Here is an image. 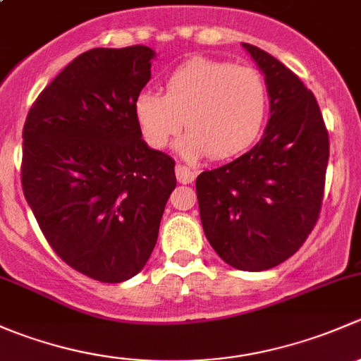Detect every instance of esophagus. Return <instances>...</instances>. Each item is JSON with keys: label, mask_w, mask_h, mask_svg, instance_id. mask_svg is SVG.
Wrapping results in <instances>:
<instances>
[{"label": "esophagus", "mask_w": 361, "mask_h": 361, "mask_svg": "<svg viewBox=\"0 0 361 361\" xmlns=\"http://www.w3.org/2000/svg\"><path fill=\"white\" fill-rule=\"evenodd\" d=\"M174 171H176V178L180 183H192L194 178L197 176V173H195L194 169H190V167L187 166H181V164H178V166L174 167Z\"/></svg>", "instance_id": "34e87169"}]
</instances>
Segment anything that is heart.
<instances>
[{
	"mask_svg": "<svg viewBox=\"0 0 361 361\" xmlns=\"http://www.w3.org/2000/svg\"><path fill=\"white\" fill-rule=\"evenodd\" d=\"M269 94L264 76L251 66L192 57L171 71L166 94L141 90L134 116L145 141L162 150L187 126L176 148L183 157L231 159L260 134Z\"/></svg>",
	"mask_w": 361,
	"mask_h": 361,
	"instance_id": "1",
	"label": "heart"
}]
</instances>
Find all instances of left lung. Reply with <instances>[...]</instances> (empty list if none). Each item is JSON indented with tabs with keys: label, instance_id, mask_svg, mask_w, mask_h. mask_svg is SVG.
I'll use <instances>...</instances> for the list:
<instances>
[{
	"label": "left lung",
	"instance_id": "8db88e82",
	"mask_svg": "<svg viewBox=\"0 0 361 361\" xmlns=\"http://www.w3.org/2000/svg\"><path fill=\"white\" fill-rule=\"evenodd\" d=\"M264 73L269 122L262 140L197 176L204 234L239 271H267L304 245L318 221L329 166V133L311 90L276 57L243 43Z\"/></svg>",
	"mask_w": 361,
	"mask_h": 361
}]
</instances>
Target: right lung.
Returning <instances> with one entry per match:
<instances>
[{"mask_svg":"<svg viewBox=\"0 0 361 361\" xmlns=\"http://www.w3.org/2000/svg\"><path fill=\"white\" fill-rule=\"evenodd\" d=\"M154 59L145 45L80 54L24 123L25 201L52 250L103 283L145 267L176 187L174 160L145 143L134 116Z\"/></svg>","mask_w":361,"mask_h":361,"instance_id":"1","label":"right lung"}]
</instances>
